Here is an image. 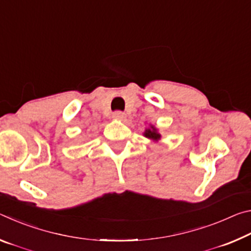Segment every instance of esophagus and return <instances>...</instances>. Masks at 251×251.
<instances>
[{
  "mask_svg": "<svg viewBox=\"0 0 251 251\" xmlns=\"http://www.w3.org/2000/svg\"><path fill=\"white\" fill-rule=\"evenodd\" d=\"M125 113L122 112V110H115L113 113V118H115V120H125Z\"/></svg>",
  "mask_w": 251,
  "mask_h": 251,
  "instance_id": "obj_1",
  "label": "esophagus"
}]
</instances>
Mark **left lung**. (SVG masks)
<instances>
[{
	"label": "left lung",
	"mask_w": 251,
	"mask_h": 251,
	"mask_svg": "<svg viewBox=\"0 0 251 251\" xmlns=\"http://www.w3.org/2000/svg\"><path fill=\"white\" fill-rule=\"evenodd\" d=\"M144 136L147 138H151V139H155V141H157V139L160 138V135L157 133L156 129L154 128V126H151V128H148L145 130V133H144Z\"/></svg>",
	"instance_id": "1"
}]
</instances>
